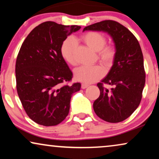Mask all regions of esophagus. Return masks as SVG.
Here are the masks:
<instances>
[{"label":"esophagus","mask_w":159,"mask_h":159,"mask_svg":"<svg viewBox=\"0 0 159 159\" xmlns=\"http://www.w3.org/2000/svg\"><path fill=\"white\" fill-rule=\"evenodd\" d=\"M88 86H89V85H88V84H81V88L83 89H86V88H87Z\"/></svg>","instance_id":"34e87169"}]
</instances>
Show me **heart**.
I'll use <instances>...</instances> for the list:
<instances>
[{
	"label": "heart",
	"instance_id": "1",
	"mask_svg": "<svg viewBox=\"0 0 159 159\" xmlns=\"http://www.w3.org/2000/svg\"><path fill=\"white\" fill-rule=\"evenodd\" d=\"M81 39L86 45L93 51L98 52V59L100 63L106 69H110L116 59V51L114 46L106 44V37L102 34L96 31H90L81 36ZM77 48L76 40L69 37L63 42L61 45L62 58L71 65L77 64L75 51ZM103 70L100 66L80 67L75 70L74 76L77 81L84 84H91L98 81L103 76Z\"/></svg>",
	"mask_w": 159,
	"mask_h": 159
}]
</instances>
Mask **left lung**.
<instances>
[{"label":"left lung","mask_w":159,"mask_h":159,"mask_svg":"<svg viewBox=\"0 0 159 159\" xmlns=\"http://www.w3.org/2000/svg\"><path fill=\"white\" fill-rule=\"evenodd\" d=\"M84 31H103L113 39L116 59L107 76L98 84L100 94L93 108L100 119L116 123L127 119L141 102L145 71L141 47L135 36L118 22L103 20L86 26ZM110 85L111 90L104 86Z\"/></svg>","instance_id":"8db88e82"}]
</instances>
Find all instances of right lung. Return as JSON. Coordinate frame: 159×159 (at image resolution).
<instances>
[{"mask_svg":"<svg viewBox=\"0 0 159 159\" xmlns=\"http://www.w3.org/2000/svg\"><path fill=\"white\" fill-rule=\"evenodd\" d=\"M80 29L47 21L22 44L16 60V87L26 114L37 124L53 126L63 121L72 94L81 89L80 83L67 84L73 73L60 51L67 36Z\"/></svg>","mask_w":159,"mask_h":159,"instance_id":"1","label":"right lung"}]
</instances>
